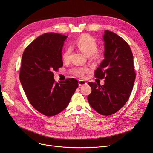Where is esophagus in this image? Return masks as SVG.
I'll return each instance as SVG.
<instances>
[{"mask_svg": "<svg viewBox=\"0 0 153 153\" xmlns=\"http://www.w3.org/2000/svg\"><path fill=\"white\" fill-rule=\"evenodd\" d=\"M87 84V82L84 80H78V85L79 86H82L83 85H85Z\"/></svg>", "mask_w": 153, "mask_h": 153, "instance_id": "1", "label": "esophagus"}]
</instances>
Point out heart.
<instances>
[{"mask_svg": "<svg viewBox=\"0 0 153 153\" xmlns=\"http://www.w3.org/2000/svg\"><path fill=\"white\" fill-rule=\"evenodd\" d=\"M75 45L82 52L87 55H89L92 59H99L102 54L101 50L97 49L98 45H97L96 39L89 34H84L78 37L75 41ZM70 53L71 49L69 48H67L64 50L62 57L64 61L66 62L69 61ZM88 71L89 69L85 66H76L71 69L70 70L73 75L78 77H83Z\"/></svg>", "mask_w": 153, "mask_h": 153, "instance_id": "1", "label": "heart"}]
</instances>
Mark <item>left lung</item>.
<instances>
[{
  "label": "left lung",
  "instance_id": "8db88e82",
  "mask_svg": "<svg viewBox=\"0 0 153 153\" xmlns=\"http://www.w3.org/2000/svg\"><path fill=\"white\" fill-rule=\"evenodd\" d=\"M105 59L94 72V76L104 79L105 84L89 82L92 89L87 100L91 107L103 115L117 112L131 95L136 73L133 56L129 45L114 32L105 30Z\"/></svg>",
  "mask_w": 153,
  "mask_h": 153
}]
</instances>
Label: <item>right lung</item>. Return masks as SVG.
<instances>
[{"instance_id":"right-lung-1","label":"right lung","mask_w":153,"mask_h":153,"mask_svg":"<svg viewBox=\"0 0 153 153\" xmlns=\"http://www.w3.org/2000/svg\"><path fill=\"white\" fill-rule=\"evenodd\" d=\"M66 36L48 32L39 36L25 49L20 80L30 103L46 116H53L68 105L78 86L75 78L55 81L54 71L62 67V49Z\"/></svg>"}]
</instances>
